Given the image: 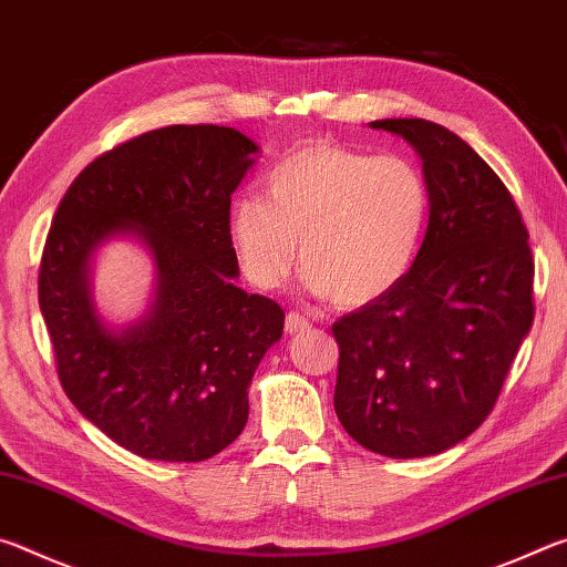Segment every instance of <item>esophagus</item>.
<instances>
[{"label":"esophagus","instance_id":"34e87169","mask_svg":"<svg viewBox=\"0 0 567 567\" xmlns=\"http://www.w3.org/2000/svg\"><path fill=\"white\" fill-rule=\"evenodd\" d=\"M285 330L290 332V334H297V332H305V330H310V320L305 318V315H300V312H295V310H290L285 315Z\"/></svg>","mask_w":567,"mask_h":567}]
</instances>
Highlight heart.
<instances>
[{
    "instance_id": "obj_1",
    "label": "heart",
    "mask_w": 567,
    "mask_h": 567,
    "mask_svg": "<svg viewBox=\"0 0 567 567\" xmlns=\"http://www.w3.org/2000/svg\"><path fill=\"white\" fill-rule=\"evenodd\" d=\"M427 215L430 189L412 159L312 142L270 169L265 199H235L229 239L262 290L287 280L300 243L310 290L358 307L405 280Z\"/></svg>"
}]
</instances>
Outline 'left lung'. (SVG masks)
Listing matches in <instances>:
<instances>
[{"mask_svg":"<svg viewBox=\"0 0 567 567\" xmlns=\"http://www.w3.org/2000/svg\"><path fill=\"white\" fill-rule=\"evenodd\" d=\"M422 159L430 219L395 290L332 324L340 344L334 412L385 457H427L475 433L530 332L535 262L503 179L455 132L378 120Z\"/></svg>","mask_w":567,"mask_h":567,"instance_id":"obj_1","label":"left lung"}]
</instances>
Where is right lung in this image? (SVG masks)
Segmentation results:
<instances>
[{
    "mask_svg": "<svg viewBox=\"0 0 567 567\" xmlns=\"http://www.w3.org/2000/svg\"><path fill=\"white\" fill-rule=\"evenodd\" d=\"M252 140L217 124H172L104 152L56 207L40 265V310L74 408L130 453L203 463L243 433L247 388L282 338L285 312L235 285L233 192ZM153 255L156 300L112 331L93 307L89 265L110 236Z\"/></svg>",
    "mask_w": 567,
    "mask_h": 567,
    "instance_id": "1",
    "label": "right lung"
}]
</instances>
